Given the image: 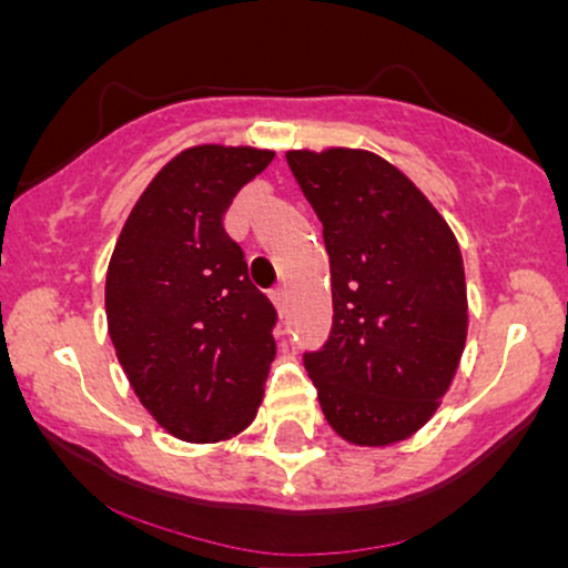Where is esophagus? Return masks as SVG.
<instances>
[{
  "mask_svg": "<svg viewBox=\"0 0 568 568\" xmlns=\"http://www.w3.org/2000/svg\"><path fill=\"white\" fill-rule=\"evenodd\" d=\"M272 302H275L280 315H285V310H288V298H285V288H283V285H277V288H272Z\"/></svg>",
  "mask_w": 568,
  "mask_h": 568,
  "instance_id": "obj_1",
  "label": "esophagus"
}]
</instances>
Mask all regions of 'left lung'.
Listing matches in <instances>:
<instances>
[{
  "mask_svg": "<svg viewBox=\"0 0 568 568\" xmlns=\"http://www.w3.org/2000/svg\"><path fill=\"white\" fill-rule=\"evenodd\" d=\"M323 224L334 325L304 352L328 425L357 446L414 435L446 395L467 336L452 230L397 168L363 149L288 152Z\"/></svg>",
  "mask_w": 568,
  "mask_h": 568,
  "instance_id": "8db88e82",
  "label": "left lung"
}]
</instances>
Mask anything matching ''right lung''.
Returning <instances> with one entry per match:
<instances>
[{
    "label": "right lung",
    "instance_id": "add662e5",
    "mask_svg": "<svg viewBox=\"0 0 568 568\" xmlns=\"http://www.w3.org/2000/svg\"><path fill=\"white\" fill-rule=\"evenodd\" d=\"M275 152L194 146L154 175L116 240L106 317L141 403L189 443L237 435L275 357L277 310L224 226L234 194Z\"/></svg>",
    "mask_w": 568,
    "mask_h": 568
}]
</instances>
